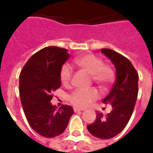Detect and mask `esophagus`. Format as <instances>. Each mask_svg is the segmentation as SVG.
<instances>
[{
  "instance_id": "34e87169",
  "label": "esophagus",
  "mask_w": 153,
  "mask_h": 153,
  "mask_svg": "<svg viewBox=\"0 0 153 153\" xmlns=\"http://www.w3.org/2000/svg\"><path fill=\"white\" fill-rule=\"evenodd\" d=\"M84 109H83V108H78V107H74V112H78V111H83Z\"/></svg>"
}]
</instances>
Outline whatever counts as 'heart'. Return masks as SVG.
Segmentation results:
<instances>
[{
	"label": "heart",
	"mask_w": 153,
	"mask_h": 153,
	"mask_svg": "<svg viewBox=\"0 0 153 153\" xmlns=\"http://www.w3.org/2000/svg\"><path fill=\"white\" fill-rule=\"evenodd\" d=\"M74 64L80 69L91 74L92 79L101 88H106L115 79V71L112 67L103 64L100 57L93 54H84L78 56L74 60ZM72 72L68 65H64L60 73V81L63 85L69 86L71 81ZM98 98V93L94 88L76 89L69 97L70 103L77 107H86Z\"/></svg>",
	"instance_id": "b5f03b06"
}]
</instances>
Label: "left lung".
<instances>
[{"label":"left lung","mask_w":153,"mask_h":153,"mask_svg":"<svg viewBox=\"0 0 153 153\" xmlns=\"http://www.w3.org/2000/svg\"><path fill=\"white\" fill-rule=\"evenodd\" d=\"M101 51L112 61L115 67L116 79L111 93L102 100L112 110L106 116L97 112L93 124L87 126L91 134L102 139L115 137L125 128L131 117L138 97V74L128 59L111 49Z\"/></svg>","instance_id":"obj_1"}]
</instances>
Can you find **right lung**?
I'll list each match as a JSON object with an SVG mask.
<instances>
[{
    "mask_svg": "<svg viewBox=\"0 0 153 153\" xmlns=\"http://www.w3.org/2000/svg\"><path fill=\"white\" fill-rule=\"evenodd\" d=\"M70 57L67 49L47 47L33 54L19 75V96L28 124L41 136L54 138L66 128L72 106L59 109L50 102L54 91L61 85V67Z\"/></svg>",
    "mask_w": 153,
    "mask_h": 153,
    "instance_id": "1",
    "label": "right lung"
}]
</instances>
